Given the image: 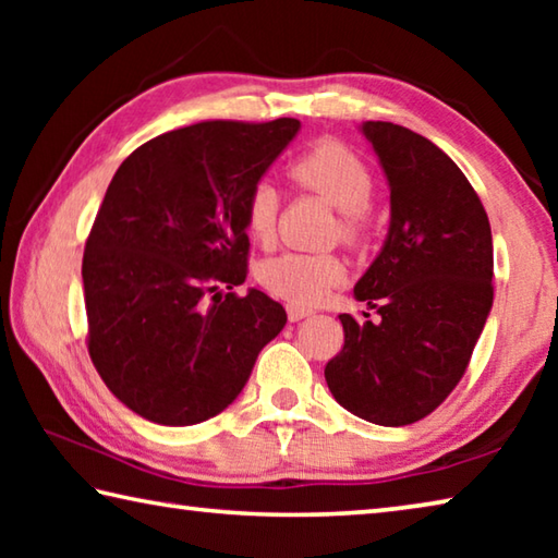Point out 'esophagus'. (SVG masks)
Returning <instances> with one entry per match:
<instances>
[{
  "label": "esophagus",
  "mask_w": 558,
  "mask_h": 558,
  "mask_svg": "<svg viewBox=\"0 0 558 558\" xmlns=\"http://www.w3.org/2000/svg\"><path fill=\"white\" fill-rule=\"evenodd\" d=\"M310 315H313V310L300 307V305H288V319H290V323H300V319H305Z\"/></svg>",
  "instance_id": "esophagus-1"
}]
</instances>
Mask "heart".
I'll list each match as a JSON object with an SVG mask.
<instances>
[{
    "instance_id": "heart-1",
    "label": "heart",
    "mask_w": 558,
    "mask_h": 558,
    "mask_svg": "<svg viewBox=\"0 0 558 558\" xmlns=\"http://www.w3.org/2000/svg\"><path fill=\"white\" fill-rule=\"evenodd\" d=\"M290 179L302 189L323 194L342 211L344 241L364 235L366 209L374 196L369 167L352 149L339 143H317L292 159ZM280 211V189L270 179H258L245 196V229L258 243H270L276 235ZM347 276L342 258L332 253H280L258 266V282L276 298L292 305H317Z\"/></svg>"
}]
</instances>
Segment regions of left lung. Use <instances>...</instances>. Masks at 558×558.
Segmentation results:
<instances>
[{"label":"left lung","instance_id":"1","mask_svg":"<svg viewBox=\"0 0 558 558\" xmlns=\"http://www.w3.org/2000/svg\"><path fill=\"white\" fill-rule=\"evenodd\" d=\"M359 130L391 192L389 233L354 286L379 319L339 315L344 347L325 379L349 413L396 428L436 411L468 369L493 310V231L475 189L430 140L381 120Z\"/></svg>","mask_w":558,"mask_h":558}]
</instances>
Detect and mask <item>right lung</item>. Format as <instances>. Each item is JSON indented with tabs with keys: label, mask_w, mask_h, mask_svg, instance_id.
<instances>
[{
	"label": "right lung",
	"mask_w": 558,
	"mask_h": 558,
	"mask_svg": "<svg viewBox=\"0 0 558 558\" xmlns=\"http://www.w3.org/2000/svg\"><path fill=\"white\" fill-rule=\"evenodd\" d=\"M300 120H209L137 147L118 167L83 253L88 352L116 399L159 426L235 401L288 315L241 286L245 196Z\"/></svg>",
	"instance_id": "add662e5"
}]
</instances>
